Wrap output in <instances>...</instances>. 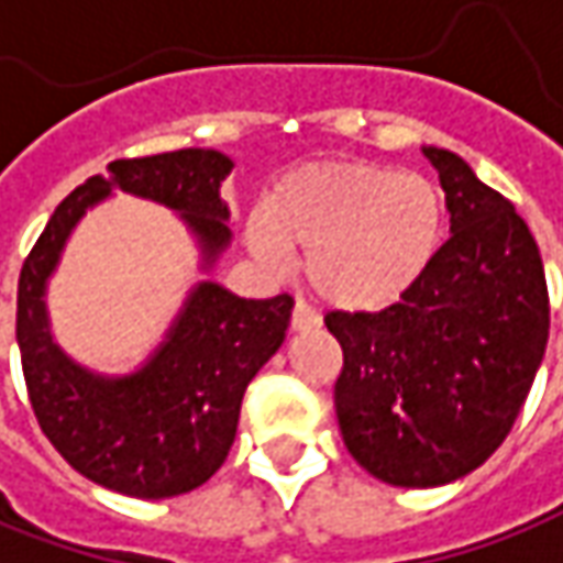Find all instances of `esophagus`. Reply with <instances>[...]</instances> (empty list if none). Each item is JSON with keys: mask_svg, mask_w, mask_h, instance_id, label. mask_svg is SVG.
<instances>
[{"mask_svg": "<svg viewBox=\"0 0 563 563\" xmlns=\"http://www.w3.org/2000/svg\"><path fill=\"white\" fill-rule=\"evenodd\" d=\"M292 330L296 332H305V330H317L320 327V313L311 311L305 301H296V308H292Z\"/></svg>", "mask_w": 563, "mask_h": 563, "instance_id": "esophagus-1", "label": "esophagus"}]
</instances>
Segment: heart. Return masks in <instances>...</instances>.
I'll use <instances>...</instances> for the list:
<instances>
[{"label":"heart","mask_w":563,"mask_h":563,"mask_svg":"<svg viewBox=\"0 0 563 563\" xmlns=\"http://www.w3.org/2000/svg\"><path fill=\"white\" fill-rule=\"evenodd\" d=\"M446 231L443 190L426 175L366 159L313 163L274 187L246 224L267 267L301 258L317 298L339 311H382L426 277Z\"/></svg>","instance_id":"obj_1"}]
</instances>
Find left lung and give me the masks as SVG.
<instances>
[{"instance_id":"8db88e82","label":"left lung","mask_w":563,"mask_h":563,"mask_svg":"<svg viewBox=\"0 0 563 563\" xmlns=\"http://www.w3.org/2000/svg\"><path fill=\"white\" fill-rule=\"evenodd\" d=\"M450 240L400 301L327 313L342 345L335 416L347 453L391 487H443L474 472L515 426L549 342L539 246L515 206L443 147Z\"/></svg>"}]
</instances>
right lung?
Here are the masks:
<instances>
[{"instance_id":"1","label":"right lung","mask_w":563,"mask_h":563,"mask_svg":"<svg viewBox=\"0 0 563 563\" xmlns=\"http://www.w3.org/2000/svg\"><path fill=\"white\" fill-rule=\"evenodd\" d=\"M233 159L206 147L117 159L48 218L18 280V347L30 404L45 438L82 477L135 499L197 490L231 453L240 404L286 339L292 298H240L200 280L166 339L125 376H101L67 357L48 323V280L79 218L113 190L172 209L212 271L231 246L221 181Z\"/></svg>"}]
</instances>
